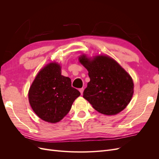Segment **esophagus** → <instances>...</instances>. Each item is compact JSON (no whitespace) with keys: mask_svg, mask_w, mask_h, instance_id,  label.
I'll list each match as a JSON object with an SVG mask.
<instances>
[{"mask_svg":"<svg viewBox=\"0 0 159 159\" xmlns=\"http://www.w3.org/2000/svg\"><path fill=\"white\" fill-rule=\"evenodd\" d=\"M84 88H81V89H80V93H81V94L82 95L83 94V93H84Z\"/></svg>","mask_w":159,"mask_h":159,"instance_id":"obj_1","label":"esophagus"}]
</instances>
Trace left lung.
<instances>
[{
    "instance_id": "obj_1",
    "label": "left lung",
    "mask_w": 159,
    "mask_h": 159,
    "mask_svg": "<svg viewBox=\"0 0 159 159\" xmlns=\"http://www.w3.org/2000/svg\"><path fill=\"white\" fill-rule=\"evenodd\" d=\"M90 78L83 97L98 112L113 115L121 112L131 102L134 84L131 77L117 62L107 56H96L91 60L79 57Z\"/></svg>"
}]
</instances>
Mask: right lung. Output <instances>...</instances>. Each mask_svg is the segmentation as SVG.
Here are the masks:
<instances>
[{
    "instance_id": "add662e5",
    "label": "right lung",
    "mask_w": 159,
    "mask_h": 159,
    "mask_svg": "<svg viewBox=\"0 0 159 159\" xmlns=\"http://www.w3.org/2000/svg\"><path fill=\"white\" fill-rule=\"evenodd\" d=\"M61 74L60 64L50 63L38 72L28 91L32 109L48 123L61 121L80 95L78 89L71 87L70 78Z\"/></svg>"
}]
</instances>
